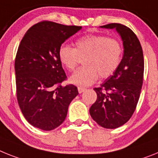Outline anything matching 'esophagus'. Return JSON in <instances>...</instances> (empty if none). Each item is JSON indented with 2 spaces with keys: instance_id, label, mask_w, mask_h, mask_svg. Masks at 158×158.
Segmentation results:
<instances>
[{
  "instance_id": "esophagus-1",
  "label": "esophagus",
  "mask_w": 158,
  "mask_h": 158,
  "mask_svg": "<svg viewBox=\"0 0 158 158\" xmlns=\"http://www.w3.org/2000/svg\"><path fill=\"white\" fill-rule=\"evenodd\" d=\"M77 89H78V93H79V94H81V93H83L85 90V89L82 88V87H78Z\"/></svg>"
}]
</instances>
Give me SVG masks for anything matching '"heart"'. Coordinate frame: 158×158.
I'll return each mask as SVG.
<instances>
[{
	"instance_id": "obj_1",
	"label": "heart",
	"mask_w": 158,
	"mask_h": 158,
	"mask_svg": "<svg viewBox=\"0 0 158 158\" xmlns=\"http://www.w3.org/2000/svg\"><path fill=\"white\" fill-rule=\"evenodd\" d=\"M76 48L69 44L60 47L58 56L60 62L69 71L75 69L85 57L81 67L70 77V82L77 86L91 85L100 77L106 78L118 69L122 56L121 44L114 38L104 35H86L75 42Z\"/></svg>"
}]
</instances>
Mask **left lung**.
<instances>
[{"label": "left lung", "mask_w": 158, "mask_h": 158, "mask_svg": "<svg viewBox=\"0 0 158 158\" xmlns=\"http://www.w3.org/2000/svg\"><path fill=\"white\" fill-rule=\"evenodd\" d=\"M100 27L117 30L123 42L124 54L118 69L94 89L98 98L89 114L102 127L116 129L130 119L137 107L143 83V51L136 34L127 26L112 23Z\"/></svg>", "instance_id": "obj_1"}]
</instances>
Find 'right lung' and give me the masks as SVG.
I'll use <instances>...</instances> for the list:
<instances>
[{
    "mask_svg": "<svg viewBox=\"0 0 158 158\" xmlns=\"http://www.w3.org/2000/svg\"><path fill=\"white\" fill-rule=\"evenodd\" d=\"M81 28L44 21L31 27L21 40L15 59L17 98L23 115L34 127L46 131L58 127L77 96L75 85H61L67 77L58 51Z\"/></svg>",
    "mask_w": 158,
    "mask_h": 158,
    "instance_id": "1",
    "label": "right lung"
}]
</instances>
